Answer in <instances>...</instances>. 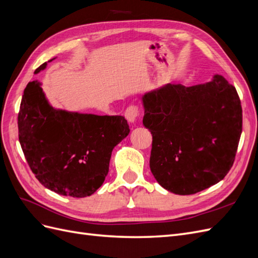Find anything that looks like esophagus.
I'll use <instances>...</instances> for the list:
<instances>
[{
	"label": "esophagus",
	"instance_id": "34e87169",
	"mask_svg": "<svg viewBox=\"0 0 258 258\" xmlns=\"http://www.w3.org/2000/svg\"><path fill=\"white\" fill-rule=\"evenodd\" d=\"M139 114L140 110L138 105H130L129 107H127V110L124 111V117H126L130 123H135Z\"/></svg>",
	"mask_w": 258,
	"mask_h": 258
}]
</instances>
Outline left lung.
<instances>
[{
    "label": "left lung",
    "mask_w": 258,
    "mask_h": 258,
    "mask_svg": "<svg viewBox=\"0 0 258 258\" xmlns=\"http://www.w3.org/2000/svg\"><path fill=\"white\" fill-rule=\"evenodd\" d=\"M153 136L150 167L163 188L192 195L226 176L242 132L236 88L222 75L190 87L165 85L142 97Z\"/></svg>",
    "instance_id": "obj_1"
}]
</instances>
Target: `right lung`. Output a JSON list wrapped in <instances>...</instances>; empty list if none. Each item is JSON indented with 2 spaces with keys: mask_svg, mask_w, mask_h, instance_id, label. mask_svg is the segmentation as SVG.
Masks as SVG:
<instances>
[{
  "mask_svg": "<svg viewBox=\"0 0 258 258\" xmlns=\"http://www.w3.org/2000/svg\"><path fill=\"white\" fill-rule=\"evenodd\" d=\"M129 132L123 116L56 110L37 81L23 91L18 114L22 152L40 183L59 195L83 198L95 192L107 175L113 148Z\"/></svg>",
  "mask_w": 258,
  "mask_h": 258,
  "instance_id": "1",
  "label": "right lung"
}]
</instances>
